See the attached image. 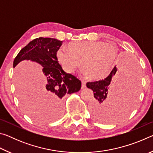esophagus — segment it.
Wrapping results in <instances>:
<instances>
[{"label": "esophagus", "mask_w": 153, "mask_h": 153, "mask_svg": "<svg viewBox=\"0 0 153 153\" xmlns=\"http://www.w3.org/2000/svg\"><path fill=\"white\" fill-rule=\"evenodd\" d=\"M86 81H84V80H82V89H84L86 87Z\"/></svg>", "instance_id": "1"}]
</instances>
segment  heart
Here are the masks:
<instances>
[{"instance_id": "b5f03b06", "label": "heart", "mask_w": 153, "mask_h": 153, "mask_svg": "<svg viewBox=\"0 0 153 153\" xmlns=\"http://www.w3.org/2000/svg\"><path fill=\"white\" fill-rule=\"evenodd\" d=\"M67 48H59L56 52V59L63 68L71 73L81 61L84 74L92 79L101 78L107 74L117 53L115 45L102 41L72 42Z\"/></svg>"}]
</instances>
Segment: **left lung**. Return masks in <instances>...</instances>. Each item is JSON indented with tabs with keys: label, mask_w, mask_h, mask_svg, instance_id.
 <instances>
[{
	"label": "left lung",
	"mask_w": 153,
	"mask_h": 153,
	"mask_svg": "<svg viewBox=\"0 0 153 153\" xmlns=\"http://www.w3.org/2000/svg\"><path fill=\"white\" fill-rule=\"evenodd\" d=\"M123 61L120 70L115 65L104 79L86 84L94 92L90 110L96 121L112 122L132 110L139 91L138 66L133 60Z\"/></svg>",
	"instance_id": "obj_1"
}]
</instances>
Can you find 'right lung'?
I'll return each mask as SVG.
<instances>
[{"label": "right lung", "instance_id": "obj_1", "mask_svg": "<svg viewBox=\"0 0 153 153\" xmlns=\"http://www.w3.org/2000/svg\"><path fill=\"white\" fill-rule=\"evenodd\" d=\"M62 42L55 38H36L19 51L13 61V67L24 60L36 62L43 67L46 84L31 98L33 105L31 115L38 120H45L44 112L46 111L52 114L51 120L60 117L63 111L62 98L65 94L77 92L81 88V81L65 72L56 59V52Z\"/></svg>", "mask_w": 153, "mask_h": 153}]
</instances>
